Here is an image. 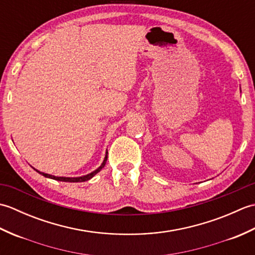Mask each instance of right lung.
I'll return each instance as SVG.
<instances>
[{
  "label": "right lung",
  "instance_id": "right-lung-1",
  "mask_svg": "<svg viewBox=\"0 0 255 255\" xmlns=\"http://www.w3.org/2000/svg\"><path fill=\"white\" fill-rule=\"evenodd\" d=\"M106 161H107V152H106V155H105V158H104V161H103V163L101 164V166L100 167H97V169L95 170V171H93V172H91L90 174H86V175H84V176H79V177H62V176H55V175H50V174H47V173H42V172H39V171H37L38 173H39V174H41V175H44L45 177H48V178H52V180H57V181H61V182H70V183H78V182H85V181H89V180H91L92 177H93L95 174H97V173H99L103 167L105 166V164H106Z\"/></svg>",
  "mask_w": 255,
  "mask_h": 255
}]
</instances>
